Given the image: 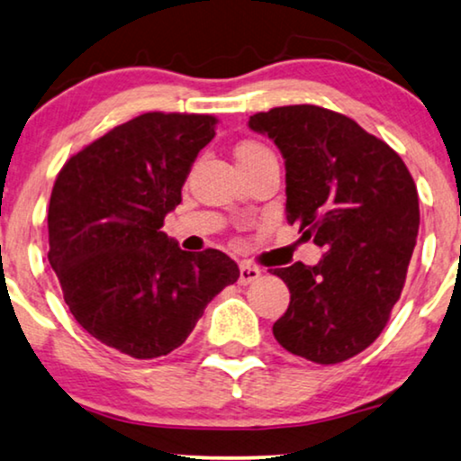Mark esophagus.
I'll list each match as a JSON object with an SVG mask.
<instances>
[{
	"label": "esophagus",
	"instance_id": "1",
	"mask_svg": "<svg viewBox=\"0 0 461 461\" xmlns=\"http://www.w3.org/2000/svg\"><path fill=\"white\" fill-rule=\"evenodd\" d=\"M260 275L262 270L258 267H251L249 262H241V267H239V283H241V285H249V283L256 281Z\"/></svg>",
	"mask_w": 461,
	"mask_h": 461
}]
</instances>
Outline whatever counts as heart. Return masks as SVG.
<instances>
[{
  "label": "heart",
  "mask_w": 461,
  "mask_h": 461,
  "mask_svg": "<svg viewBox=\"0 0 461 461\" xmlns=\"http://www.w3.org/2000/svg\"><path fill=\"white\" fill-rule=\"evenodd\" d=\"M262 153H268V149L262 147V144H258V142H243V144H239L235 150L237 163L248 161V159H251V157L262 155Z\"/></svg>",
  "instance_id": "1"
}]
</instances>
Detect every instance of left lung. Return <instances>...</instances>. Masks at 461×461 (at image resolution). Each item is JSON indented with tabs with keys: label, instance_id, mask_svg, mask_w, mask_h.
Listing matches in <instances>:
<instances>
[{
	"label": "left lung",
	"instance_id": "left-lung-1",
	"mask_svg": "<svg viewBox=\"0 0 461 461\" xmlns=\"http://www.w3.org/2000/svg\"><path fill=\"white\" fill-rule=\"evenodd\" d=\"M285 159L287 222L325 249L317 267L275 268L289 306L283 348L319 365L375 342L401 298L420 229L418 188L399 155L350 117L314 104L249 117Z\"/></svg>",
	"mask_w": 461,
	"mask_h": 461
}]
</instances>
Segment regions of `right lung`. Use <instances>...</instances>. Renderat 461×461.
I'll list each match as a JSON object with an SVG mask.
<instances>
[{
  "mask_svg": "<svg viewBox=\"0 0 461 461\" xmlns=\"http://www.w3.org/2000/svg\"><path fill=\"white\" fill-rule=\"evenodd\" d=\"M216 123L144 113L81 149L54 182L50 267L75 321L122 355H169L213 295L239 279L222 251H185L161 230Z\"/></svg>",
  "mask_w": 461,
  "mask_h": 461,
  "instance_id": "add662e5",
  "label": "right lung"
}]
</instances>
